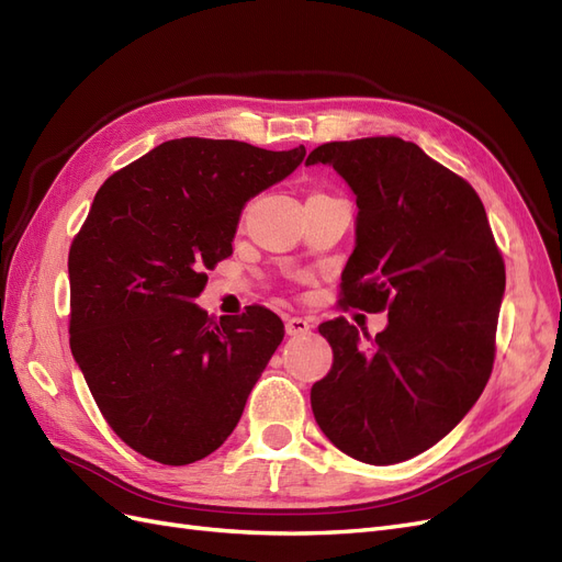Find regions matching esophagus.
I'll return each mask as SVG.
<instances>
[{
    "label": "esophagus",
    "mask_w": 562,
    "mask_h": 562,
    "mask_svg": "<svg viewBox=\"0 0 562 562\" xmlns=\"http://www.w3.org/2000/svg\"><path fill=\"white\" fill-rule=\"evenodd\" d=\"M312 321L310 318H302V316H293V318H288L285 321V333L288 335H293V337H297V335H307V333H312Z\"/></svg>",
    "instance_id": "1"
}]
</instances>
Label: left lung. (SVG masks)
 I'll return each mask as SVG.
<instances>
[{
  "label": "left lung",
  "instance_id": "left-lung-1",
  "mask_svg": "<svg viewBox=\"0 0 562 562\" xmlns=\"http://www.w3.org/2000/svg\"><path fill=\"white\" fill-rule=\"evenodd\" d=\"M326 164L356 196V244L342 304L389 312L382 333L339 316L318 333L333 368L312 411L335 448L366 464L405 462L448 436L479 401L495 361L506 271L479 194L415 143H326Z\"/></svg>",
  "mask_w": 562,
  "mask_h": 562
}]
</instances>
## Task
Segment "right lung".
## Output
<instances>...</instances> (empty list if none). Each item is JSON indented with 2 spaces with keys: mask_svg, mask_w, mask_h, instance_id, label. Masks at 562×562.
<instances>
[{
  "mask_svg": "<svg viewBox=\"0 0 562 562\" xmlns=\"http://www.w3.org/2000/svg\"><path fill=\"white\" fill-rule=\"evenodd\" d=\"M304 145L180 138L100 187L70 248V349L114 434L159 464L225 443L283 339L260 304L211 316L194 300L232 255L246 203L302 164Z\"/></svg>",
  "mask_w": 562,
  "mask_h": 562,
  "instance_id": "obj_1",
  "label": "right lung"
}]
</instances>
